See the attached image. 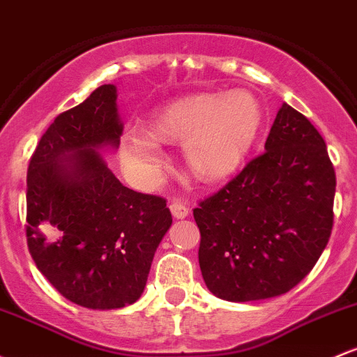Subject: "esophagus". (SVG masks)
I'll use <instances>...</instances> for the list:
<instances>
[{
  "label": "esophagus",
  "instance_id": "esophagus-1",
  "mask_svg": "<svg viewBox=\"0 0 357 357\" xmlns=\"http://www.w3.org/2000/svg\"><path fill=\"white\" fill-rule=\"evenodd\" d=\"M169 208H171V213L174 218H186L188 213H190V206H188L181 198L171 199Z\"/></svg>",
  "mask_w": 357,
  "mask_h": 357
}]
</instances>
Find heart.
<instances>
[{"label":"heart","instance_id":"obj_1","mask_svg":"<svg viewBox=\"0 0 357 357\" xmlns=\"http://www.w3.org/2000/svg\"><path fill=\"white\" fill-rule=\"evenodd\" d=\"M261 127V107L248 91L197 95L154 113L151 130L128 125L120 137V159L135 185L152 188L162 178V142H183L190 169L202 179L232 174L245 158Z\"/></svg>","mask_w":357,"mask_h":357}]
</instances>
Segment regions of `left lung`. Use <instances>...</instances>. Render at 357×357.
<instances>
[{
  "label": "left lung",
  "mask_w": 357,
  "mask_h": 357,
  "mask_svg": "<svg viewBox=\"0 0 357 357\" xmlns=\"http://www.w3.org/2000/svg\"><path fill=\"white\" fill-rule=\"evenodd\" d=\"M264 149L193 210L203 280L227 301L273 298L295 288L334 225L335 171L310 120L283 103Z\"/></svg>",
  "instance_id": "8db88e82"
}]
</instances>
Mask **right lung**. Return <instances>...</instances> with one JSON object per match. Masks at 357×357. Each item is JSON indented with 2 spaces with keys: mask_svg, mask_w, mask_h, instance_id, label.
I'll list each match as a JSON object with an SVG mask.
<instances>
[{
  "mask_svg": "<svg viewBox=\"0 0 357 357\" xmlns=\"http://www.w3.org/2000/svg\"><path fill=\"white\" fill-rule=\"evenodd\" d=\"M116 88L103 84L62 112L26 171V245L64 298L112 310L140 298L172 217L166 199L115 178L96 149L120 144Z\"/></svg>",
  "mask_w": 357,
  "mask_h": 357,
  "instance_id": "right-lung-1",
  "label": "right lung"
}]
</instances>
